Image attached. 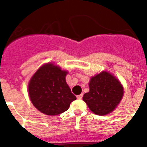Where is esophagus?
I'll use <instances>...</instances> for the list:
<instances>
[{
  "label": "esophagus",
  "instance_id": "esophagus-1",
  "mask_svg": "<svg viewBox=\"0 0 147 147\" xmlns=\"http://www.w3.org/2000/svg\"><path fill=\"white\" fill-rule=\"evenodd\" d=\"M82 97H83V94H79V95H77V98H78V99H82Z\"/></svg>",
  "mask_w": 147,
  "mask_h": 147
}]
</instances>
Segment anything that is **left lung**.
I'll list each match as a JSON object with an SVG mask.
<instances>
[{
	"label": "left lung",
	"mask_w": 147,
	"mask_h": 147,
	"mask_svg": "<svg viewBox=\"0 0 147 147\" xmlns=\"http://www.w3.org/2000/svg\"><path fill=\"white\" fill-rule=\"evenodd\" d=\"M123 95L121 83L107 71L91 78L89 92L83 96V100L97 115H106L114 111Z\"/></svg>",
	"instance_id": "1"
}]
</instances>
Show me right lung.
I'll return each mask as SVG.
<instances>
[{"label":"right lung","mask_w":147,"mask_h":147,"mask_svg":"<svg viewBox=\"0 0 147 147\" xmlns=\"http://www.w3.org/2000/svg\"><path fill=\"white\" fill-rule=\"evenodd\" d=\"M68 71L53 63L40 67L28 85L29 96L34 107L47 115H58L69 109L76 97L65 81Z\"/></svg>","instance_id":"right-lung-1"}]
</instances>
